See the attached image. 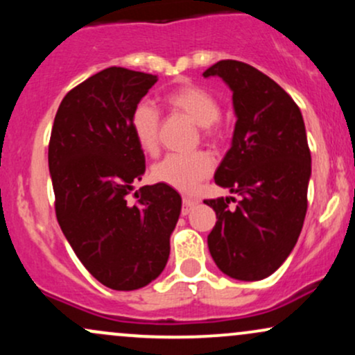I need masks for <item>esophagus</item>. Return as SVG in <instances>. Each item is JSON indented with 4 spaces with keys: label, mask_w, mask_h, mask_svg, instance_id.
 Segmentation results:
<instances>
[{
    "label": "esophagus",
    "mask_w": 355,
    "mask_h": 355,
    "mask_svg": "<svg viewBox=\"0 0 355 355\" xmlns=\"http://www.w3.org/2000/svg\"><path fill=\"white\" fill-rule=\"evenodd\" d=\"M198 205L197 200H193V198H189V197H183V207H182V215H189L191 210L195 209V207Z\"/></svg>",
    "instance_id": "34e87169"
}]
</instances>
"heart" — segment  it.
Listing matches in <instances>:
<instances>
[{
    "instance_id": "b5f03b06",
    "label": "heart",
    "mask_w": 355,
    "mask_h": 355,
    "mask_svg": "<svg viewBox=\"0 0 355 355\" xmlns=\"http://www.w3.org/2000/svg\"><path fill=\"white\" fill-rule=\"evenodd\" d=\"M164 103L173 113H182L191 121L200 125L202 137L210 144L217 145L222 141L223 130L220 125L218 100L197 85H178L164 95ZM160 112L148 101H140L133 107L130 116L133 138L144 153L155 155L160 141ZM214 172V158L210 153H170L164 160L153 165L152 178L178 191L190 193Z\"/></svg>"
}]
</instances>
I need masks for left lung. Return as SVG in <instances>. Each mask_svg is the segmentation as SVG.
Wrapping results in <instances>:
<instances>
[{
  "instance_id": "8db88e82",
  "label": "left lung",
  "mask_w": 355,
  "mask_h": 355,
  "mask_svg": "<svg viewBox=\"0 0 355 355\" xmlns=\"http://www.w3.org/2000/svg\"><path fill=\"white\" fill-rule=\"evenodd\" d=\"M220 76L234 95L237 115L232 146L215 183L239 193L203 203L217 214L209 234L211 259L237 280H262L295 247L307 214L311 150L300 108L282 87L250 64L222 60L203 73Z\"/></svg>"
}]
</instances>
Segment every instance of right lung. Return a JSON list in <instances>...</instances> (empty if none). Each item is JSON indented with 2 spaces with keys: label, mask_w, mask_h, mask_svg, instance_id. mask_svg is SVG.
Listing matches in <instances>:
<instances>
[{
  "label": "right lung",
  "mask_w": 355,
  "mask_h": 355,
  "mask_svg": "<svg viewBox=\"0 0 355 355\" xmlns=\"http://www.w3.org/2000/svg\"><path fill=\"white\" fill-rule=\"evenodd\" d=\"M158 76L112 67L61 100L50 165L55 211L85 268L113 291H135L162 274L182 198L164 183L145 185V155L133 138V107Z\"/></svg>",
  "instance_id": "add662e5"
}]
</instances>
